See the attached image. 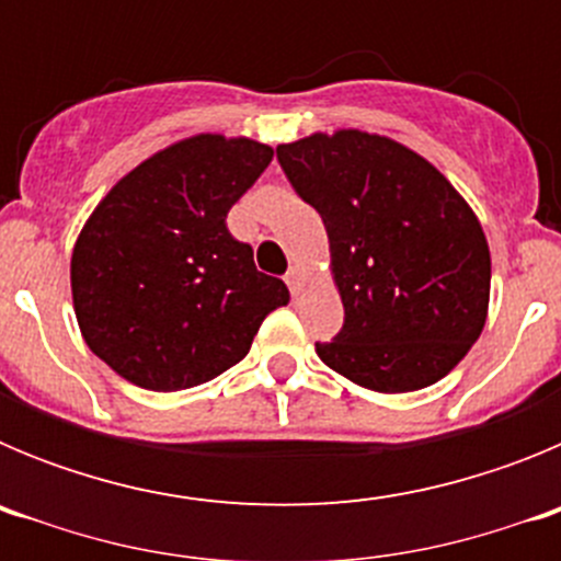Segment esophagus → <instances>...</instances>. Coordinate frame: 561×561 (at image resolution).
Listing matches in <instances>:
<instances>
[{"mask_svg": "<svg viewBox=\"0 0 561 561\" xmlns=\"http://www.w3.org/2000/svg\"><path fill=\"white\" fill-rule=\"evenodd\" d=\"M286 286H289V291L291 295H297V291H300V286H304V270H300V266H289V272H286Z\"/></svg>", "mask_w": 561, "mask_h": 561, "instance_id": "1", "label": "esophagus"}]
</instances>
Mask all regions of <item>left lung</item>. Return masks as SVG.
I'll return each mask as SVG.
<instances>
[{"label": "left lung", "mask_w": 561, "mask_h": 561, "mask_svg": "<svg viewBox=\"0 0 561 561\" xmlns=\"http://www.w3.org/2000/svg\"><path fill=\"white\" fill-rule=\"evenodd\" d=\"M277 162L323 219L345 309L317 356L376 393L444 379L489 314L492 257L472 207L424 157L359 128L277 146Z\"/></svg>", "instance_id": "left-lung-1"}]
</instances>
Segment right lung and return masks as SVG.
<instances>
[{
  "label": "right lung",
  "instance_id": "obj_1",
  "mask_svg": "<svg viewBox=\"0 0 561 561\" xmlns=\"http://www.w3.org/2000/svg\"><path fill=\"white\" fill-rule=\"evenodd\" d=\"M272 148L196 134L162 148L103 196L72 250L78 325L114 374L146 390L196 388L247 356L264 317L289 304L255 270L227 213Z\"/></svg>",
  "mask_w": 561,
  "mask_h": 561
}]
</instances>
